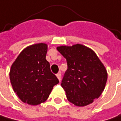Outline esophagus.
<instances>
[{
	"mask_svg": "<svg viewBox=\"0 0 121 121\" xmlns=\"http://www.w3.org/2000/svg\"><path fill=\"white\" fill-rule=\"evenodd\" d=\"M56 76H57V79L59 80V81H61V74L60 73H57V75H56Z\"/></svg>",
	"mask_w": 121,
	"mask_h": 121,
	"instance_id": "obj_1",
	"label": "esophagus"
}]
</instances>
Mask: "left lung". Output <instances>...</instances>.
Returning a JSON list of instances; mask_svg holds the SVG:
<instances>
[{
  "label": "left lung",
  "instance_id": "8db88e82",
  "mask_svg": "<svg viewBox=\"0 0 121 121\" xmlns=\"http://www.w3.org/2000/svg\"><path fill=\"white\" fill-rule=\"evenodd\" d=\"M57 49L67 62L61 86L68 100L78 106L92 104L102 94L107 81L103 63L92 49L82 44L60 46Z\"/></svg>",
  "mask_w": 121,
  "mask_h": 121
}]
</instances>
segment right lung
I'll list each match as a JSON object with an SVG mask.
<instances>
[{
	"label": "right lung",
	"instance_id": "obj_1",
	"mask_svg": "<svg viewBox=\"0 0 121 121\" xmlns=\"http://www.w3.org/2000/svg\"><path fill=\"white\" fill-rule=\"evenodd\" d=\"M48 46L40 43L29 46L12 64L9 78L14 92L23 103L36 106L49 98L58 79L50 70L46 55Z\"/></svg>",
	"mask_w": 121,
	"mask_h": 121
}]
</instances>
